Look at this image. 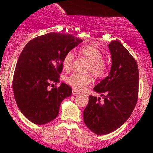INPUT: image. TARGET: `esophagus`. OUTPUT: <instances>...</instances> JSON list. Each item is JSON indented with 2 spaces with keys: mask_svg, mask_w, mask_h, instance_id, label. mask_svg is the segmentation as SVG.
I'll return each instance as SVG.
<instances>
[{
  "mask_svg": "<svg viewBox=\"0 0 153 153\" xmlns=\"http://www.w3.org/2000/svg\"><path fill=\"white\" fill-rule=\"evenodd\" d=\"M72 94H73V95H76V94H80V92H79V91H78L77 90H75V89L73 88V91H72Z\"/></svg>",
  "mask_w": 153,
  "mask_h": 153,
  "instance_id": "esophagus-1",
  "label": "esophagus"
}]
</instances>
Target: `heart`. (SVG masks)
<instances>
[{
	"mask_svg": "<svg viewBox=\"0 0 153 153\" xmlns=\"http://www.w3.org/2000/svg\"><path fill=\"white\" fill-rule=\"evenodd\" d=\"M78 53L88 61L86 71L91 72L94 77L101 78L106 75L107 71V65L106 62L103 60V55L101 52L93 45H86L80 47L78 50ZM74 55L72 52H68L63 57L62 60V66L65 71H69L73 66ZM93 78L88 73L80 74L74 73L68 75L65 78V81L69 85H71L78 91L83 90L87 85L92 82Z\"/></svg>",
	"mask_w": 153,
	"mask_h": 153,
	"instance_id": "obj_1",
	"label": "heart"
}]
</instances>
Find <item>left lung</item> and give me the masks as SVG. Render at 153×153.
Returning <instances> with one entry per match:
<instances>
[{
	"label": "left lung",
	"instance_id": "left-lung-1",
	"mask_svg": "<svg viewBox=\"0 0 153 153\" xmlns=\"http://www.w3.org/2000/svg\"><path fill=\"white\" fill-rule=\"evenodd\" d=\"M111 55L109 75L94 87L103 99L89 96L83 111L85 125L95 134H107L124 124L138 99L139 71L134 57L118 40L108 45Z\"/></svg>",
	"mask_w": 153,
	"mask_h": 153
}]
</instances>
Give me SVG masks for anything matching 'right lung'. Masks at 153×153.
<instances>
[{"instance_id": "right-lung-1", "label": "right lung", "mask_w": 153, "mask_h": 153, "mask_svg": "<svg viewBox=\"0 0 153 153\" xmlns=\"http://www.w3.org/2000/svg\"><path fill=\"white\" fill-rule=\"evenodd\" d=\"M82 42L71 34L51 32L33 39L23 49L12 88L19 110L30 122L45 124L58 115L60 103L72 94L71 87L62 82L47 88L59 82L63 57Z\"/></svg>"}]
</instances>
